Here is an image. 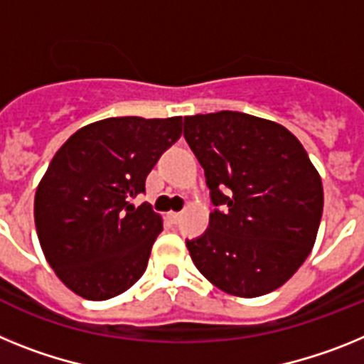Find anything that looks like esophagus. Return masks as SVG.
Masks as SVG:
<instances>
[{"label":"esophagus","instance_id":"34e87169","mask_svg":"<svg viewBox=\"0 0 364 364\" xmlns=\"http://www.w3.org/2000/svg\"><path fill=\"white\" fill-rule=\"evenodd\" d=\"M168 216L172 220V223H179V220H181V213H170Z\"/></svg>","mask_w":364,"mask_h":364}]
</instances>
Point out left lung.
<instances>
[{
    "instance_id": "left-lung-1",
    "label": "left lung",
    "mask_w": 364,
    "mask_h": 364,
    "mask_svg": "<svg viewBox=\"0 0 364 364\" xmlns=\"http://www.w3.org/2000/svg\"><path fill=\"white\" fill-rule=\"evenodd\" d=\"M183 135L216 207L203 235L186 240L192 262L229 295L274 291L308 258L321 223L322 181L304 146L240 112L185 117Z\"/></svg>"
}]
</instances>
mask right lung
<instances>
[{
	"label": "right lung",
	"mask_w": 364,
	"mask_h": 364,
	"mask_svg": "<svg viewBox=\"0 0 364 364\" xmlns=\"http://www.w3.org/2000/svg\"><path fill=\"white\" fill-rule=\"evenodd\" d=\"M181 124V117H112L75 132L55 154L34 196V223L46 260L73 293L107 300L143 277L163 220L129 201Z\"/></svg>",
	"instance_id": "obj_1"
}]
</instances>
